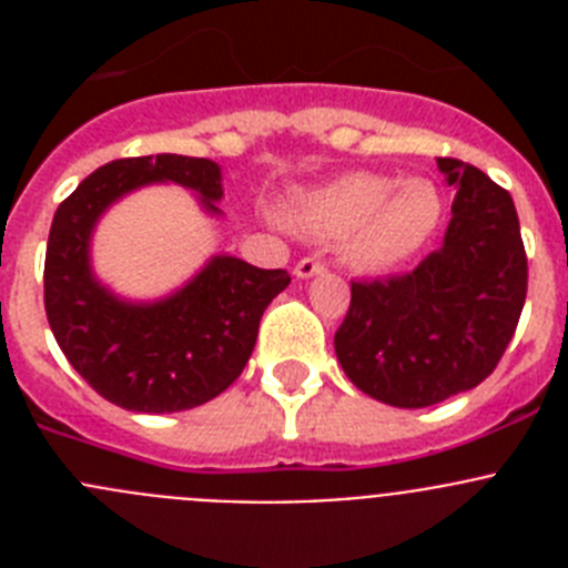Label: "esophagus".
<instances>
[{
  "label": "esophagus",
  "instance_id": "obj_1",
  "mask_svg": "<svg viewBox=\"0 0 568 568\" xmlns=\"http://www.w3.org/2000/svg\"><path fill=\"white\" fill-rule=\"evenodd\" d=\"M324 261H318V258H301L298 264H295V278H313V275H321L324 273Z\"/></svg>",
  "mask_w": 568,
  "mask_h": 568
}]
</instances>
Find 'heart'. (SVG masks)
I'll return each mask as SVG.
<instances>
[{
	"label": "heart",
	"instance_id": "heart-1",
	"mask_svg": "<svg viewBox=\"0 0 568 568\" xmlns=\"http://www.w3.org/2000/svg\"><path fill=\"white\" fill-rule=\"evenodd\" d=\"M438 187L426 179L344 173L295 199V224L315 239H341L355 267L384 270L409 258L440 222Z\"/></svg>",
	"mask_w": 568,
	"mask_h": 568
}]
</instances>
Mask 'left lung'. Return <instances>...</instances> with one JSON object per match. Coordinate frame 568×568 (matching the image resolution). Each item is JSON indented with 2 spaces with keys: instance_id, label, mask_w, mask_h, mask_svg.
Here are the masks:
<instances>
[{
  "instance_id": "obj_1",
  "label": "left lung",
  "mask_w": 568,
  "mask_h": 568,
  "mask_svg": "<svg viewBox=\"0 0 568 568\" xmlns=\"http://www.w3.org/2000/svg\"><path fill=\"white\" fill-rule=\"evenodd\" d=\"M455 187L444 244L413 273L353 281L335 355L361 393L400 409L475 389L509 346L526 301L515 202L471 164L438 159Z\"/></svg>"
}]
</instances>
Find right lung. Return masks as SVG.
Wrapping results in <instances>:
<instances>
[{
    "label": "right lung",
    "instance_id": "right-lung-1",
    "mask_svg": "<svg viewBox=\"0 0 568 568\" xmlns=\"http://www.w3.org/2000/svg\"><path fill=\"white\" fill-rule=\"evenodd\" d=\"M148 184H179L204 213L222 215V168L193 155L115 159L59 204L44 255V313L70 366L130 413H182L222 395L241 375L287 270L213 255L164 298L130 301L93 273L90 241L119 199Z\"/></svg>",
    "mask_w": 568,
    "mask_h": 568
}]
</instances>
